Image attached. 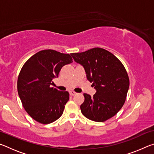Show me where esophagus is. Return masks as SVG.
I'll list each match as a JSON object with an SVG mask.
<instances>
[{
    "label": "esophagus",
    "instance_id": "34e87169",
    "mask_svg": "<svg viewBox=\"0 0 154 154\" xmlns=\"http://www.w3.org/2000/svg\"><path fill=\"white\" fill-rule=\"evenodd\" d=\"M77 94V93L74 92V91H71V92H70V94H71V96H75V95H76Z\"/></svg>",
    "mask_w": 154,
    "mask_h": 154
}]
</instances>
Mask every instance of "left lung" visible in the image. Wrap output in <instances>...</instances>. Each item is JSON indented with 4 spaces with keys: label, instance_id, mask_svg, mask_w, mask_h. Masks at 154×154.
<instances>
[{
    "label": "left lung",
    "instance_id": "1",
    "mask_svg": "<svg viewBox=\"0 0 154 154\" xmlns=\"http://www.w3.org/2000/svg\"><path fill=\"white\" fill-rule=\"evenodd\" d=\"M71 55L84 68L88 80L96 90L92 97L83 94L82 114L98 122L111 118L123 106L128 91L129 77L124 65L113 54L100 48Z\"/></svg>",
    "mask_w": 154,
    "mask_h": 154
}]
</instances>
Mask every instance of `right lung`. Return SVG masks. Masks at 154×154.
<instances>
[{
    "label": "right lung",
    "mask_w": 154,
    "mask_h": 154,
    "mask_svg": "<svg viewBox=\"0 0 154 154\" xmlns=\"http://www.w3.org/2000/svg\"><path fill=\"white\" fill-rule=\"evenodd\" d=\"M72 62L69 54L52 49L37 52L25 62L17 79V92L28 115L43 124H50L63 113L69 93L51 88L62 67Z\"/></svg>",
    "instance_id": "obj_1"
}]
</instances>
